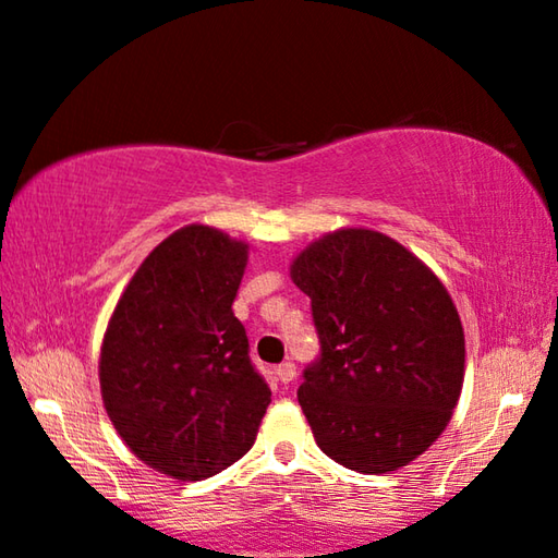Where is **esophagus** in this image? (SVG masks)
<instances>
[{
    "mask_svg": "<svg viewBox=\"0 0 558 558\" xmlns=\"http://www.w3.org/2000/svg\"><path fill=\"white\" fill-rule=\"evenodd\" d=\"M276 374H278V379L282 384H290V381H293V376H295V364H293V361H282V364L276 366Z\"/></svg>",
    "mask_w": 558,
    "mask_h": 558,
    "instance_id": "1",
    "label": "esophagus"
}]
</instances>
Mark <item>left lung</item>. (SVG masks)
Wrapping results in <instances>:
<instances>
[{
	"mask_svg": "<svg viewBox=\"0 0 558 558\" xmlns=\"http://www.w3.org/2000/svg\"><path fill=\"white\" fill-rule=\"evenodd\" d=\"M311 298L320 354L298 402L320 450L389 473L442 435L460 399L465 333L450 293L387 234L339 230L290 265Z\"/></svg>",
	"mask_w": 558,
	"mask_h": 558,
	"instance_id": "1",
	"label": "left lung"
}]
</instances>
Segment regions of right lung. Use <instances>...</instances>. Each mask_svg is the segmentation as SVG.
I'll use <instances>...</instances> for the list:
<instances>
[{
  "label": "right lung",
  "mask_w": 558,
  "mask_h": 558,
  "mask_svg": "<svg viewBox=\"0 0 558 558\" xmlns=\"http://www.w3.org/2000/svg\"><path fill=\"white\" fill-rule=\"evenodd\" d=\"M245 265V242L182 227L141 263L108 324V417L136 458L177 481H204L238 462L270 404L232 313Z\"/></svg>",
  "instance_id": "1"
}]
</instances>
